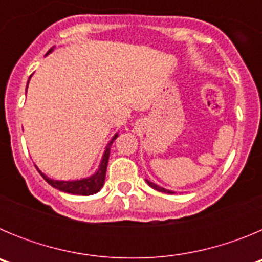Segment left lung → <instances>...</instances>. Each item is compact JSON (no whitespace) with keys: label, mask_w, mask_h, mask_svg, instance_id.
<instances>
[{"label":"left lung","mask_w":262,"mask_h":262,"mask_svg":"<svg viewBox=\"0 0 262 262\" xmlns=\"http://www.w3.org/2000/svg\"><path fill=\"white\" fill-rule=\"evenodd\" d=\"M145 182H147V184H148V185H149V186H151V187H152V189H155V190H157V191H161V193L174 194V191H172V190H168V189H164V187L159 186V185H156V184H155V182H151V181H148V180H145Z\"/></svg>","instance_id":"1"}]
</instances>
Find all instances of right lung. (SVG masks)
Masks as SVG:
<instances>
[{
	"label": "right lung",
	"instance_id": "obj_1",
	"mask_svg": "<svg viewBox=\"0 0 262 262\" xmlns=\"http://www.w3.org/2000/svg\"><path fill=\"white\" fill-rule=\"evenodd\" d=\"M53 50H55V46H53V47L46 53V56H48L50 53H52ZM30 78H31V76H30ZM29 81H27V85H29ZM26 92H27V86H26ZM117 138H118V133L111 138V140L105 147V152H103L102 155V159H101V163H99L98 169H97L93 174L89 176V177L80 178V180H71V181H62V180H53V178L46 176L41 170H39L38 166H36V169H38V172L40 173L41 177L45 178L46 181H47L51 186L57 189V190L64 191V193H69V194H76V195H92V194H96L102 189L103 184H105L106 169H107L108 156H110V148H111V144L114 143V140Z\"/></svg>",
	"mask_w": 262,
	"mask_h": 262
}]
</instances>
